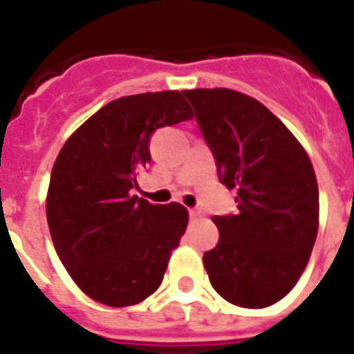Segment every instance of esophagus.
Listing matches in <instances>:
<instances>
[{
	"label": "esophagus",
	"instance_id": "34e87169",
	"mask_svg": "<svg viewBox=\"0 0 354 354\" xmlns=\"http://www.w3.org/2000/svg\"><path fill=\"white\" fill-rule=\"evenodd\" d=\"M189 215H191V218H198V216H202V211H200V209H189Z\"/></svg>",
	"mask_w": 354,
	"mask_h": 354
}]
</instances>
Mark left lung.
<instances>
[{
  "label": "left lung",
  "mask_w": 354,
  "mask_h": 354,
  "mask_svg": "<svg viewBox=\"0 0 354 354\" xmlns=\"http://www.w3.org/2000/svg\"><path fill=\"white\" fill-rule=\"evenodd\" d=\"M216 160L236 189V215L213 216L221 239L204 253L205 272L226 301L264 308L301 277L319 226L310 158L294 133L257 99L227 88L185 90Z\"/></svg>",
  "instance_id": "1"
}]
</instances>
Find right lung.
I'll list each match as a JSON object with an SVG mask.
<instances>
[{"label": "right lung", "mask_w": 354, "mask_h": 354, "mask_svg": "<svg viewBox=\"0 0 354 354\" xmlns=\"http://www.w3.org/2000/svg\"><path fill=\"white\" fill-rule=\"evenodd\" d=\"M193 119L180 91L108 102L64 143L46 198L58 257L86 296L130 307L154 294L189 222L182 204L132 194L156 128Z\"/></svg>", "instance_id": "obj_1"}]
</instances>
